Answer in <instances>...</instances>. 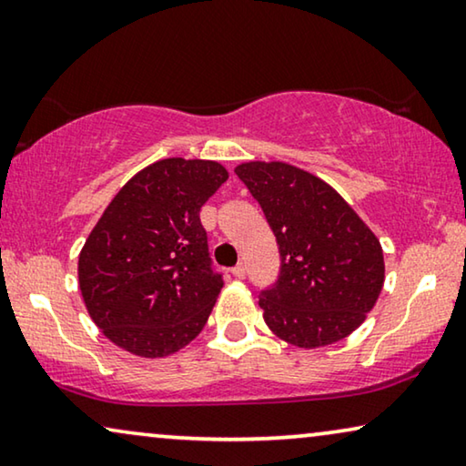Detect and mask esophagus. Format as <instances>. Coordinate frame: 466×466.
I'll use <instances>...</instances> for the list:
<instances>
[{
	"label": "esophagus",
	"instance_id": "34e87169",
	"mask_svg": "<svg viewBox=\"0 0 466 466\" xmlns=\"http://www.w3.org/2000/svg\"><path fill=\"white\" fill-rule=\"evenodd\" d=\"M231 273H233V278H235V279H244V278H246V267H244V265L233 267V268H231Z\"/></svg>",
	"mask_w": 466,
	"mask_h": 466
}]
</instances>
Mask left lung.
<instances>
[{
	"mask_svg": "<svg viewBox=\"0 0 466 466\" xmlns=\"http://www.w3.org/2000/svg\"><path fill=\"white\" fill-rule=\"evenodd\" d=\"M235 174L260 204L279 246V278L258 300L267 326L300 349L347 339L380 296L379 238L311 172L286 161H246Z\"/></svg>",
	"mask_w": 466,
	"mask_h": 466,
	"instance_id": "left-lung-1",
	"label": "left lung"
}]
</instances>
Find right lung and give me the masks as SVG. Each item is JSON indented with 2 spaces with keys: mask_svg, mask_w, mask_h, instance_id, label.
<instances>
[{
  "mask_svg": "<svg viewBox=\"0 0 466 466\" xmlns=\"http://www.w3.org/2000/svg\"><path fill=\"white\" fill-rule=\"evenodd\" d=\"M228 178L210 159L167 157L127 180L79 252L92 321L127 353L155 360L187 347L217 302L199 210Z\"/></svg>",
  "mask_w": 466,
  "mask_h": 466,
  "instance_id": "obj_1",
  "label": "right lung"
}]
</instances>
